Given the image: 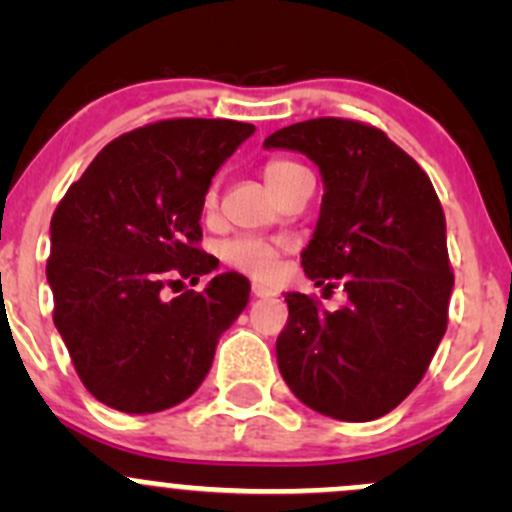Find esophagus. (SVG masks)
Listing matches in <instances>:
<instances>
[{
  "label": "esophagus",
  "instance_id": "esophagus-1",
  "mask_svg": "<svg viewBox=\"0 0 512 512\" xmlns=\"http://www.w3.org/2000/svg\"><path fill=\"white\" fill-rule=\"evenodd\" d=\"M252 297H272V289L262 287V285H252Z\"/></svg>",
  "mask_w": 512,
  "mask_h": 512
}]
</instances>
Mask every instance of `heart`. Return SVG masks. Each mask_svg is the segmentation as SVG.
<instances>
[{"label":"heart","instance_id":"1","mask_svg":"<svg viewBox=\"0 0 512 512\" xmlns=\"http://www.w3.org/2000/svg\"><path fill=\"white\" fill-rule=\"evenodd\" d=\"M302 165L292 163V160H270L265 165V180L272 188V193L282 188V183L299 170ZM215 200H218V190L208 188L205 193V208H213ZM285 242L280 240H265V237L257 235H240L232 237V240H225L220 245V260L225 262L232 270L242 272V275H250L255 280H270L277 272V257L285 250Z\"/></svg>","mask_w":512,"mask_h":512}]
</instances>
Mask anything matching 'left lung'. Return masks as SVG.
<instances>
[{
  "mask_svg": "<svg viewBox=\"0 0 512 512\" xmlns=\"http://www.w3.org/2000/svg\"><path fill=\"white\" fill-rule=\"evenodd\" d=\"M265 146L319 165L322 213L302 267L324 294L347 292L334 312L285 294L277 364L309 409L374 421L416 389L446 334L453 270L441 200L421 165L369 123L312 118Z\"/></svg>",
  "mask_w": 512,
  "mask_h": 512,
  "instance_id": "obj_1",
  "label": "left lung"
}]
</instances>
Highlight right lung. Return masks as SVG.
Segmentation results:
<instances>
[{"mask_svg": "<svg viewBox=\"0 0 512 512\" xmlns=\"http://www.w3.org/2000/svg\"><path fill=\"white\" fill-rule=\"evenodd\" d=\"M252 131L227 118L146 123L108 143L56 205L54 324L101 404L156 414L185 401L245 309L250 282L235 272L203 292H160L175 275L198 282L218 267L200 247V213L215 170Z\"/></svg>", "mask_w": 512, "mask_h": 512, "instance_id": "add662e5", "label": "right lung"}]
</instances>
